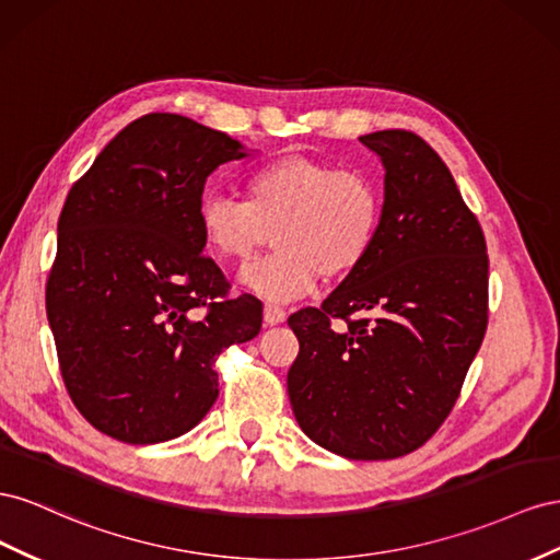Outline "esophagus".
Instances as JSON below:
<instances>
[{
	"instance_id": "esophagus-1",
	"label": "esophagus",
	"mask_w": 560,
	"mask_h": 560,
	"mask_svg": "<svg viewBox=\"0 0 560 560\" xmlns=\"http://www.w3.org/2000/svg\"><path fill=\"white\" fill-rule=\"evenodd\" d=\"M285 322V310L277 305H265V324L267 326H277Z\"/></svg>"
}]
</instances>
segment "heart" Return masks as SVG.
Here are the masks:
<instances>
[{"instance_id": "1", "label": "heart", "mask_w": 560, "mask_h": 560, "mask_svg": "<svg viewBox=\"0 0 560 560\" xmlns=\"http://www.w3.org/2000/svg\"><path fill=\"white\" fill-rule=\"evenodd\" d=\"M385 195L365 171H340L307 156H283L248 173L244 201L203 195L197 222L220 260L246 265L269 238L275 253L250 265L242 281L271 302L345 279L365 262L382 230Z\"/></svg>"}]
</instances>
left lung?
Returning <instances> with one entry per match:
<instances>
[{"label": "left lung", "instance_id": "8db88e82", "mask_svg": "<svg viewBox=\"0 0 560 560\" xmlns=\"http://www.w3.org/2000/svg\"><path fill=\"white\" fill-rule=\"evenodd\" d=\"M359 140L385 164V218L354 275L318 310L289 316L300 342L289 398L326 451L394 459L436 434L465 385L488 328V253L448 166L420 136Z\"/></svg>", "mask_w": 560, "mask_h": 560}]
</instances>
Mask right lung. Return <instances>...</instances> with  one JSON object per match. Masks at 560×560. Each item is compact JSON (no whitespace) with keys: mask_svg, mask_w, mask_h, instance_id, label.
Instances as JSON below:
<instances>
[{"mask_svg":"<svg viewBox=\"0 0 560 560\" xmlns=\"http://www.w3.org/2000/svg\"><path fill=\"white\" fill-rule=\"evenodd\" d=\"M242 156L228 133L152 112L68 191L46 316L74 408L112 439L185 434L215 404L220 351L260 332V300L230 293L197 222L206 178Z\"/></svg>","mask_w":560,"mask_h":560,"instance_id":"add662e5","label":"right lung"}]
</instances>
